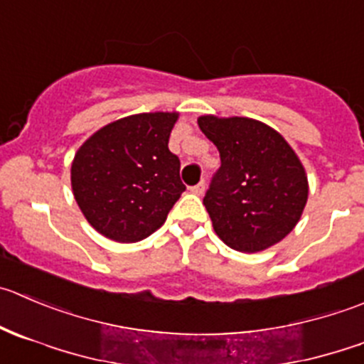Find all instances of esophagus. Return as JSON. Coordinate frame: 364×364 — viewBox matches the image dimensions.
<instances>
[{"label": "esophagus", "mask_w": 364, "mask_h": 364, "mask_svg": "<svg viewBox=\"0 0 364 364\" xmlns=\"http://www.w3.org/2000/svg\"><path fill=\"white\" fill-rule=\"evenodd\" d=\"M204 188H206V185H204V181H200V183H197V185H193L192 188H190V192L196 193V196H203Z\"/></svg>", "instance_id": "34e87169"}]
</instances>
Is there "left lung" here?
<instances>
[{
  "instance_id": "obj_1",
  "label": "left lung",
  "mask_w": 364,
  "mask_h": 364,
  "mask_svg": "<svg viewBox=\"0 0 364 364\" xmlns=\"http://www.w3.org/2000/svg\"><path fill=\"white\" fill-rule=\"evenodd\" d=\"M220 153L203 203L218 238L240 252L281 242L308 200V178L297 154L270 126L247 117H199Z\"/></svg>"
}]
</instances>
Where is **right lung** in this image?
Listing matches in <instances>:
<instances>
[{"mask_svg": "<svg viewBox=\"0 0 364 364\" xmlns=\"http://www.w3.org/2000/svg\"><path fill=\"white\" fill-rule=\"evenodd\" d=\"M178 114H139L94 133L70 167L74 199L107 238L140 242L167 218L186 186L168 151Z\"/></svg>", "mask_w": 364, "mask_h": 364, "instance_id": "add662e5", "label": "right lung"}]
</instances>
